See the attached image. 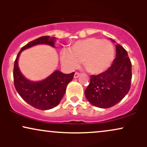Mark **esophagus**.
<instances>
[{"instance_id":"34e87169","label":"esophagus","mask_w":147,"mask_h":147,"mask_svg":"<svg viewBox=\"0 0 147 147\" xmlns=\"http://www.w3.org/2000/svg\"><path fill=\"white\" fill-rule=\"evenodd\" d=\"M79 76H80V74H79V72H75V75H74V78H77Z\"/></svg>"}]
</instances>
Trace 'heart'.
<instances>
[{
    "mask_svg": "<svg viewBox=\"0 0 147 147\" xmlns=\"http://www.w3.org/2000/svg\"><path fill=\"white\" fill-rule=\"evenodd\" d=\"M114 58V48L110 41L97 38H88L76 41L70 51L63 50L61 61L68 70H74L83 61L89 73L97 75L109 68Z\"/></svg>",
    "mask_w": 147,
    "mask_h": 147,
    "instance_id": "b5f03b06",
    "label": "heart"
}]
</instances>
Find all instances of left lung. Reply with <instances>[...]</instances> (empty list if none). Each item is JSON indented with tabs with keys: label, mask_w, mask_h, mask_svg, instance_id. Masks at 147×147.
<instances>
[{
	"label": "left lung",
	"mask_w": 147,
	"mask_h": 147,
	"mask_svg": "<svg viewBox=\"0 0 147 147\" xmlns=\"http://www.w3.org/2000/svg\"><path fill=\"white\" fill-rule=\"evenodd\" d=\"M115 47L116 57L113 63L106 71L91 75L90 84L85 90L86 99L96 107H112L120 102L131 88V60L122 45L117 43Z\"/></svg>",
	"instance_id": "8db88e82"
}]
</instances>
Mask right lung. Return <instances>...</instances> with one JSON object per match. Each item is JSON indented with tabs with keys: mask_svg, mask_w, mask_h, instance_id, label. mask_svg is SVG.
<instances>
[{
	"mask_svg": "<svg viewBox=\"0 0 147 147\" xmlns=\"http://www.w3.org/2000/svg\"><path fill=\"white\" fill-rule=\"evenodd\" d=\"M55 37L44 36L33 40L23 47L14 61L13 76L14 87L21 98L33 107L40 110H49L59 104L63 98L67 85L73 79L75 72L63 74L56 70L48 78L38 82L25 79L18 66V59L21 51L38 44L55 46Z\"/></svg>",
	"mask_w": 147,
	"mask_h": 147,
	"instance_id": "right-lung-1",
	"label": "right lung"
}]
</instances>
